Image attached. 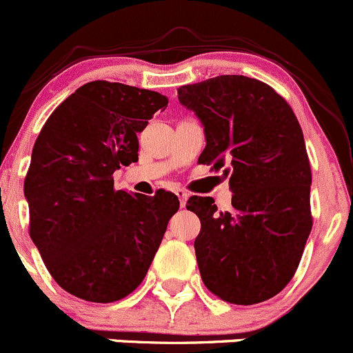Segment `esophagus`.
I'll return each instance as SVG.
<instances>
[{
    "label": "esophagus",
    "instance_id": "esophagus-1",
    "mask_svg": "<svg viewBox=\"0 0 353 353\" xmlns=\"http://www.w3.org/2000/svg\"><path fill=\"white\" fill-rule=\"evenodd\" d=\"M176 195H178V199H180V204H181V208H185V204H187L188 194H187V192L183 190V188H178V190H176Z\"/></svg>",
    "mask_w": 353,
    "mask_h": 353
}]
</instances>
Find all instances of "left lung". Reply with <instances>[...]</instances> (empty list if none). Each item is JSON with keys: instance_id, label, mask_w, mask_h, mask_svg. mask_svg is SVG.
Wrapping results in <instances>:
<instances>
[{"instance_id": "obj_1", "label": "left lung", "mask_w": 353, "mask_h": 353, "mask_svg": "<svg viewBox=\"0 0 353 353\" xmlns=\"http://www.w3.org/2000/svg\"><path fill=\"white\" fill-rule=\"evenodd\" d=\"M178 101L204 127L199 163L230 178L232 209L192 195L195 239L208 290L239 305L280 294L294 278L312 228L309 158L290 104L268 83L219 75L178 89Z\"/></svg>"}]
</instances>
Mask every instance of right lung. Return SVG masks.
<instances>
[{
	"label": "right lung",
	"mask_w": 353,
	"mask_h": 353,
	"mask_svg": "<svg viewBox=\"0 0 353 353\" xmlns=\"http://www.w3.org/2000/svg\"><path fill=\"white\" fill-rule=\"evenodd\" d=\"M168 97L94 80L66 97L32 149L23 194L29 233L54 281L87 302H117L148 274L175 194L154 197L114 190L120 165L139 161V139Z\"/></svg>",
	"instance_id": "obj_1"
}]
</instances>
